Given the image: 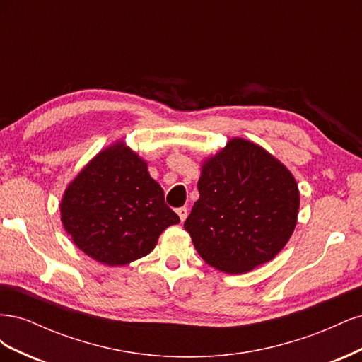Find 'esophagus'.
Returning <instances> with one entry per match:
<instances>
[{
	"label": "esophagus",
	"instance_id": "34e87169",
	"mask_svg": "<svg viewBox=\"0 0 362 362\" xmlns=\"http://www.w3.org/2000/svg\"><path fill=\"white\" fill-rule=\"evenodd\" d=\"M177 214L180 216V221L184 222L185 218H187V216H189V210L185 206H181V208H178V210H177Z\"/></svg>",
	"mask_w": 362,
	"mask_h": 362
}]
</instances>
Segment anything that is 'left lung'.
<instances>
[{"label":"left lung","instance_id":"left-lung-1","mask_svg":"<svg viewBox=\"0 0 362 362\" xmlns=\"http://www.w3.org/2000/svg\"><path fill=\"white\" fill-rule=\"evenodd\" d=\"M198 190L184 228L201 258L221 272L240 275L273 259L298 223L293 173L242 137L204 161Z\"/></svg>","mask_w":362,"mask_h":362}]
</instances>
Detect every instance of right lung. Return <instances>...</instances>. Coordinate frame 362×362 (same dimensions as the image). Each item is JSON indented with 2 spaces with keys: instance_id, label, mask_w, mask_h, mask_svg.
I'll return each instance as SVG.
<instances>
[{
  "instance_id": "add662e5",
  "label": "right lung",
  "mask_w": 362,
  "mask_h": 362,
  "mask_svg": "<svg viewBox=\"0 0 362 362\" xmlns=\"http://www.w3.org/2000/svg\"><path fill=\"white\" fill-rule=\"evenodd\" d=\"M60 214L75 246L112 267L148 255L164 229L180 222L148 163L122 140L98 152L69 182Z\"/></svg>"
}]
</instances>
